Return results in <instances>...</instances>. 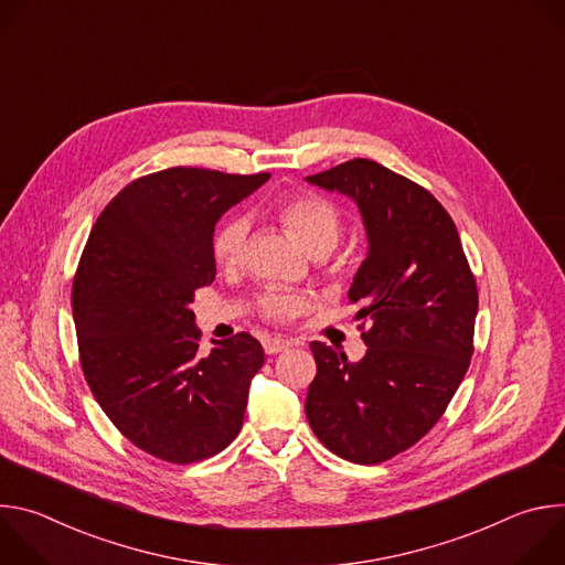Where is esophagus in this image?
Segmentation results:
<instances>
[{
    "label": "esophagus",
    "instance_id": "34e87169",
    "mask_svg": "<svg viewBox=\"0 0 565 565\" xmlns=\"http://www.w3.org/2000/svg\"><path fill=\"white\" fill-rule=\"evenodd\" d=\"M290 344H292V342H290V340H284V338H266V340H264V351H266L268 355H275V353L286 351Z\"/></svg>",
    "mask_w": 565,
    "mask_h": 565
}]
</instances>
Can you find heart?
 I'll use <instances>...</instances> for the list:
<instances>
[{"label":"heart","instance_id":"1","mask_svg":"<svg viewBox=\"0 0 565 565\" xmlns=\"http://www.w3.org/2000/svg\"><path fill=\"white\" fill-rule=\"evenodd\" d=\"M277 214L297 244L308 253H331L342 232V216L338 207L315 192H301L279 203ZM248 221L230 216L214 234V259L221 266H232L244 253L248 238ZM306 308V297L299 292L273 290L262 299V310L273 319H290Z\"/></svg>","mask_w":565,"mask_h":565}]
</instances>
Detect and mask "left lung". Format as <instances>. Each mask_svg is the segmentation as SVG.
I'll list each match as a JSON object with an SVG mask.
<instances>
[{
    "instance_id": "8db88e82",
    "label": "left lung",
    "mask_w": 565,
    "mask_h": 565,
    "mask_svg": "<svg viewBox=\"0 0 565 565\" xmlns=\"http://www.w3.org/2000/svg\"><path fill=\"white\" fill-rule=\"evenodd\" d=\"M306 181L360 210L369 250L349 297L371 321L360 362L310 342L317 375L306 418L333 454L375 465L416 445L460 386L473 353L476 281L451 216L414 181L366 158Z\"/></svg>"
}]
</instances>
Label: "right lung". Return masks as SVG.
<instances>
[{
  "instance_id": "1",
  "label": "right lung",
  "mask_w": 565,
  "mask_h": 565,
  "mask_svg": "<svg viewBox=\"0 0 565 565\" xmlns=\"http://www.w3.org/2000/svg\"><path fill=\"white\" fill-rule=\"evenodd\" d=\"M268 179L196 168L142 177L103 210L79 259L71 303L85 377L118 431L160 460L210 458L244 425L264 349L238 333L203 358L190 306L216 277V221Z\"/></svg>"
}]
</instances>
